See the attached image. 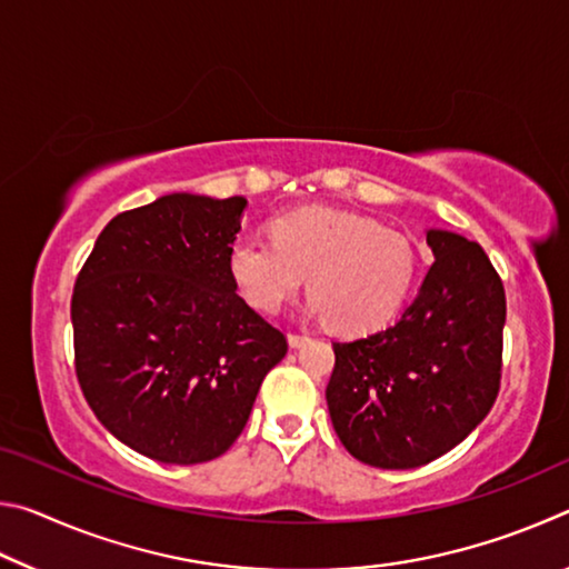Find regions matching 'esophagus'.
Segmentation results:
<instances>
[{"label":"esophagus","instance_id":"esophagus-1","mask_svg":"<svg viewBox=\"0 0 569 569\" xmlns=\"http://www.w3.org/2000/svg\"><path fill=\"white\" fill-rule=\"evenodd\" d=\"M308 341L306 333H288V343L293 346V349H298V346H303Z\"/></svg>","mask_w":569,"mask_h":569}]
</instances>
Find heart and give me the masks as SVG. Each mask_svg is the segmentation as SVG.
Returning <instances> with one entry per match:
<instances>
[{"instance_id": "obj_1", "label": "heart", "mask_w": 569, "mask_h": 569, "mask_svg": "<svg viewBox=\"0 0 569 569\" xmlns=\"http://www.w3.org/2000/svg\"><path fill=\"white\" fill-rule=\"evenodd\" d=\"M417 263L399 230L331 208L286 213L273 220L271 240L240 238L228 253V273L256 311H281L308 276L311 311L346 333L387 323L409 296Z\"/></svg>"}]
</instances>
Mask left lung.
<instances>
[{
  "mask_svg": "<svg viewBox=\"0 0 569 569\" xmlns=\"http://www.w3.org/2000/svg\"><path fill=\"white\" fill-rule=\"evenodd\" d=\"M427 243L435 263L399 321L333 343V429L369 467L413 469L447 455L499 393L502 278L475 240L427 230Z\"/></svg>",
  "mask_w": 569,
  "mask_h": 569,
  "instance_id": "8db88e82",
  "label": "left lung"
}]
</instances>
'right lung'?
<instances>
[{"label":"right lung","mask_w":569,"mask_h":569,"mask_svg":"<svg viewBox=\"0 0 569 569\" xmlns=\"http://www.w3.org/2000/svg\"><path fill=\"white\" fill-rule=\"evenodd\" d=\"M246 198L172 192L114 216L74 281V371L102 427L166 465L233 447L286 336L236 293Z\"/></svg>","instance_id":"add662e5"}]
</instances>
